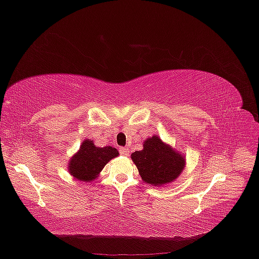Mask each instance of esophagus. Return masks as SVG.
Masks as SVG:
<instances>
[{"mask_svg":"<svg viewBox=\"0 0 259 259\" xmlns=\"http://www.w3.org/2000/svg\"><path fill=\"white\" fill-rule=\"evenodd\" d=\"M119 152H120L121 155L126 156V155H128V153H129V148L128 147H120Z\"/></svg>","mask_w":259,"mask_h":259,"instance_id":"esophagus-1","label":"esophagus"}]
</instances>
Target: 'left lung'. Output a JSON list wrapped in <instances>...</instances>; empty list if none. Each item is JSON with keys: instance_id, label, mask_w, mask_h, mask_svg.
Returning <instances> with one entry per match:
<instances>
[{"instance_id": "left-lung-1", "label": "left lung", "mask_w": 259, "mask_h": 259, "mask_svg": "<svg viewBox=\"0 0 259 259\" xmlns=\"http://www.w3.org/2000/svg\"><path fill=\"white\" fill-rule=\"evenodd\" d=\"M131 159L143 181L154 186L175 181L185 165L184 157L156 136L146 139L143 150L133 153Z\"/></svg>"}]
</instances>
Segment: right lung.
I'll return each instance as SVG.
<instances>
[{"label": "right lung", "instance_id": "add662e5", "mask_svg": "<svg viewBox=\"0 0 259 259\" xmlns=\"http://www.w3.org/2000/svg\"><path fill=\"white\" fill-rule=\"evenodd\" d=\"M117 155L119 152L112 146L97 147L93 140H84L80 151L69 162V172L78 181L91 182L102 171L105 164Z\"/></svg>", "mask_w": 259, "mask_h": 259}]
</instances>
